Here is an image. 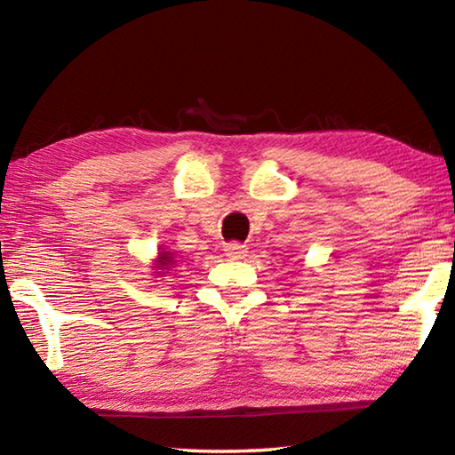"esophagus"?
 <instances>
[{
  "instance_id": "obj_1",
  "label": "esophagus",
  "mask_w": 455,
  "mask_h": 455,
  "mask_svg": "<svg viewBox=\"0 0 455 455\" xmlns=\"http://www.w3.org/2000/svg\"><path fill=\"white\" fill-rule=\"evenodd\" d=\"M246 252H249V251H246V246L241 244V243H228V244H225V255L228 259H233V260L244 259Z\"/></svg>"
}]
</instances>
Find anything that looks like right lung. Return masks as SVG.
Instances as JSON below:
<instances>
[{
  "label": "right lung",
  "instance_id": "right-lung-1",
  "mask_svg": "<svg viewBox=\"0 0 455 455\" xmlns=\"http://www.w3.org/2000/svg\"><path fill=\"white\" fill-rule=\"evenodd\" d=\"M174 263V259H172V252H168V251H163V252H158V260H156V268H163V271H168V267H171Z\"/></svg>",
  "mask_w": 455,
  "mask_h": 455
}]
</instances>
